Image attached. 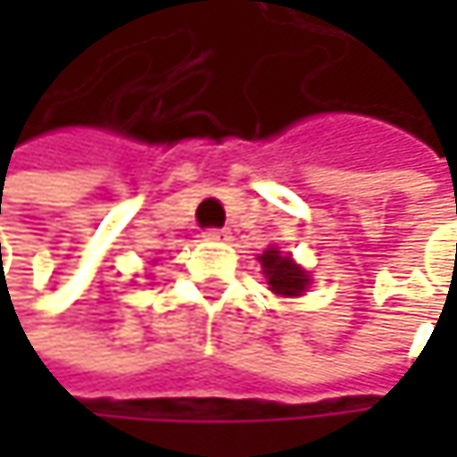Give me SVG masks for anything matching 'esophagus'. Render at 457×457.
I'll return each mask as SVG.
<instances>
[{"label": "esophagus", "mask_w": 457, "mask_h": 457, "mask_svg": "<svg viewBox=\"0 0 457 457\" xmlns=\"http://www.w3.org/2000/svg\"><path fill=\"white\" fill-rule=\"evenodd\" d=\"M204 237H206V240H217V243H225V240H229V232H228V229L212 228V229H206V232H204Z\"/></svg>", "instance_id": "34e87169"}]
</instances>
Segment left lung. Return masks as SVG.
I'll use <instances>...</instances> for the list:
<instances>
[{"label": "left lung", "mask_w": 457, "mask_h": 457, "mask_svg": "<svg viewBox=\"0 0 457 457\" xmlns=\"http://www.w3.org/2000/svg\"><path fill=\"white\" fill-rule=\"evenodd\" d=\"M259 262H262V272H264L272 294H278V296H302L307 291L310 275L288 253H283L278 248H267L259 256Z\"/></svg>", "instance_id": "obj_1"}]
</instances>
